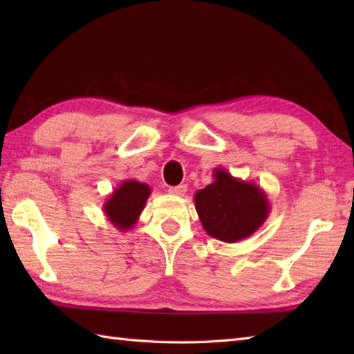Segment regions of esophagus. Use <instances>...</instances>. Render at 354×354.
Listing matches in <instances>:
<instances>
[{"instance_id": "esophagus-1", "label": "esophagus", "mask_w": 354, "mask_h": 354, "mask_svg": "<svg viewBox=\"0 0 354 354\" xmlns=\"http://www.w3.org/2000/svg\"><path fill=\"white\" fill-rule=\"evenodd\" d=\"M185 192H187V185L185 184L176 185V187H170V189H169V193L170 194H175V196H184Z\"/></svg>"}]
</instances>
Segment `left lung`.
Masks as SVG:
<instances>
[{
  "mask_svg": "<svg viewBox=\"0 0 354 354\" xmlns=\"http://www.w3.org/2000/svg\"><path fill=\"white\" fill-rule=\"evenodd\" d=\"M213 178L214 181L193 198L207 234L227 243L252 236L270 213L266 193L260 185L234 178L225 169H216Z\"/></svg>",
  "mask_w": 354,
  "mask_h": 354,
  "instance_id": "obj_1",
  "label": "left lung"
}]
</instances>
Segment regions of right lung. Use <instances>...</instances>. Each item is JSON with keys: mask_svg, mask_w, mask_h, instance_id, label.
Instances as JSON below:
<instances>
[{"mask_svg": "<svg viewBox=\"0 0 354 354\" xmlns=\"http://www.w3.org/2000/svg\"><path fill=\"white\" fill-rule=\"evenodd\" d=\"M150 187L146 183L126 179L104 201L103 213L118 231H129L145 209L150 196Z\"/></svg>", "mask_w": 354, "mask_h": 354, "instance_id": "1", "label": "right lung"}]
</instances>
